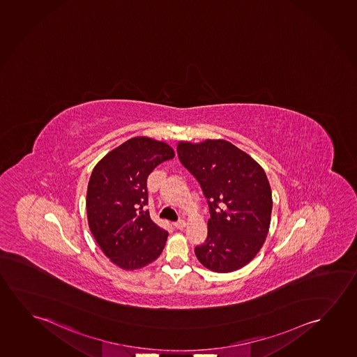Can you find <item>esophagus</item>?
<instances>
[{"mask_svg": "<svg viewBox=\"0 0 357 357\" xmlns=\"http://www.w3.org/2000/svg\"><path fill=\"white\" fill-rule=\"evenodd\" d=\"M174 226H176L178 229H183V228H185L186 222L184 220H179V221L174 222Z\"/></svg>", "mask_w": 357, "mask_h": 357, "instance_id": "1", "label": "esophagus"}]
</instances>
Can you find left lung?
Here are the masks:
<instances>
[{
    "instance_id": "obj_1",
    "label": "left lung",
    "mask_w": 357,
    "mask_h": 357,
    "mask_svg": "<svg viewBox=\"0 0 357 357\" xmlns=\"http://www.w3.org/2000/svg\"><path fill=\"white\" fill-rule=\"evenodd\" d=\"M181 165L197 178L211 218L199 261L215 273H232L253 260L269 232L273 197L263 168L226 139L176 146Z\"/></svg>"
}]
</instances>
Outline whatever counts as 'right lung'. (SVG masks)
I'll return each instance as SVG.
<instances>
[{
	"mask_svg": "<svg viewBox=\"0 0 357 357\" xmlns=\"http://www.w3.org/2000/svg\"><path fill=\"white\" fill-rule=\"evenodd\" d=\"M174 151L163 141L139 136L110 151L94 167L87 188L88 226L102 252L124 270L155 261L168 232L150 218L147 178Z\"/></svg>",
	"mask_w": 357,
	"mask_h": 357,
	"instance_id": "right-lung-1",
	"label": "right lung"
}]
</instances>
